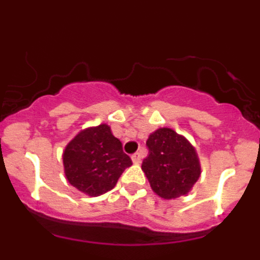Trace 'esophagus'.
Masks as SVG:
<instances>
[{"instance_id": "1", "label": "esophagus", "mask_w": 260, "mask_h": 260, "mask_svg": "<svg viewBox=\"0 0 260 260\" xmlns=\"http://www.w3.org/2000/svg\"><path fill=\"white\" fill-rule=\"evenodd\" d=\"M132 160H133V162H135V164H139V162L142 161V153L141 152L133 153Z\"/></svg>"}]
</instances>
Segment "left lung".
I'll use <instances>...</instances> for the list:
<instances>
[{"label":"left lung","instance_id":"1","mask_svg":"<svg viewBox=\"0 0 260 260\" xmlns=\"http://www.w3.org/2000/svg\"><path fill=\"white\" fill-rule=\"evenodd\" d=\"M148 155L142 169L153 191L164 199H174L190 191L199 176L194 147L172 128H158L146 142Z\"/></svg>","mask_w":260,"mask_h":260}]
</instances>
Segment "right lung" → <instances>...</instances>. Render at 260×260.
Here are the masks:
<instances>
[{
    "label": "right lung",
    "instance_id": "right-lung-1",
    "mask_svg": "<svg viewBox=\"0 0 260 260\" xmlns=\"http://www.w3.org/2000/svg\"><path fill=\"white\" fill-rule=\"evenodd\" d=\"M108 125L80 132L63 152L68 181L79 191L91 197L105 194L116 186L119 176L132 165Z\"/></svg>",
    "mask_w": 260,
    "mask_h": 260
}]
</instances>
